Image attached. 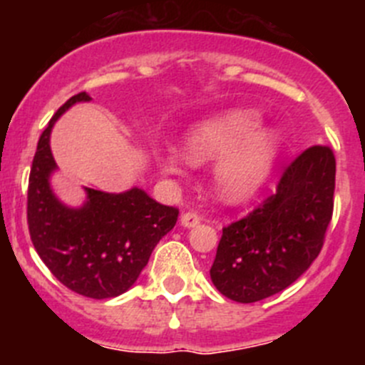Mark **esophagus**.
I'll use <instances>...</instances> for the list:
<instances>
[{
    "mask_svg": "<svg viewBox=\"0 0 365 365\" xmlns=\"http://www.w3.org/2000/svg\"><path fill=\"white\" fill-rule=\"evenodd\" d=\"M198 223H200V216H198L197 212L187 211V212H184V215L181 216V225L182 227H187V229H191V227L198 225Z\"/></svg>",
    "mask_w": 365,
    "mask_h": 365,
    "instance_id": "1",
    "label": "esophagus"
}]
</instances>
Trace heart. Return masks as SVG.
Masks as SVG:
<instances>
[{
    "mask_svg": "<svg viewBox=\"0 0 365 365\" xmlns=\"http://www.w3.org/2000/svg\"><path fill=\"white\" fill-rule=\"evenodd\" d=\"M257 125L254 111L230 110L198 122L184 136L182 154L187 163L202 165L220 158L215 182L223 200L236 204L254 197L275 165L279 140L275 133ZM163 167L179 174L181 161L168 154Z\"/></svg>",
    "mask_w": 365,
    "mask_h": 365,
    "instance_id": "b5f03b06",
    "label": "heart"
}]
</instances>
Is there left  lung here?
Returning a JSON list of instances; mask_svg holds the SVG:
<instances>
[{
    "instance_id": "8db88e82",
    "label": "left lung",
    "mask_w": 365,
    "mask_h": 365,
    "mask_svg": "<svg viewBox=\"0 0 365 365\" xmlns=\"http://www.w3.org/2000/svg\"><path fill=\"white\" fill-rule=\"evenodd\" d=\"M334 190V153L309 147L284 170L275 195L223 227L209 272L216 289L234 302L254 304L300 279L323 248Z\"/></svg>"
}]
</instances>
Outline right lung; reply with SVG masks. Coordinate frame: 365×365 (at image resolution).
I'll return each mask as SVG.
<instances>
[{
	"mask_svg": "<svg viewBox=\"0 0 365 365\" xmlns=\"http://www.w3.org/2000/svg\"><path fill=\"white\" fill-rule=\"evenodd\" d=\"M85 101H90L86 92L72 96L38 138L28 182V229L38 257L65 287L104 300L136 282L154 247L174 229L179 209L160 204L140 187L124 193L85 187L81 207L56 198L49 184L56 170L49 136L60 115Z\"/></svg>",
	"mask_w": 365,
	"mask_h": 365,
	"instance_id": "add662e5",
	"label": "right lung"
}]
</instances>
